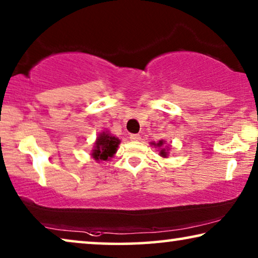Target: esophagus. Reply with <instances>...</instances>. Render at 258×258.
I'll list each match as a JSON object with an SVG mask.
<instances>
[{
	"label": "esophagus",
	"instance_id": "obj_1",
	"mask_svg": "<svg viewBox=\"0 0 258 258\" xmlns=\"http://www.w3.org/2000/svg\"><path fill=\"white\" fill-rule=\"evenodd\" d=\"M130 139L133 141H139V140H141V137L139 136V134H131Z\"/></svg>",
	"mask_w": 258,
	"mask_h": 258
}]
</instances>
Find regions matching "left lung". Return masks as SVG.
<instances>
[{"instance_id":"1","label":"left lung","mask_w":258,"mask_h":258,"mask_svg":"<svg viewBox=\"0 0 258 258\" xmlns=\"http://www.w3.org/2000/svg\"><path fill=\"white\" fill-rule=\"evenodd\" d=\"M153 145H156L157 147H161V146L164 145V141H163V140H160L159 142H157V144H153ZM167 152H168V151H166V149H164V148L161 149V152H160L161 156H163V157H167V155H168V153H167Z\"/></svg>"}]
</instances>
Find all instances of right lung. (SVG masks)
<instances>
[{
  "label": "right lung",
  "mask_w": 258,
  "mask_h": 258,
  "mask_svg": "<svg viewBox=\"0 0 258 258\" xmlns=\"http://www.w3.org/2000/svg\"><path fill=\"white\" fill-rule=\"evenodd\" d=\"M119 144L120 140L118 138L111 136L109 132H102L96 139L91 156L96 161L110 160L116 154Z\"/></svg>",
  "instance_id": "right-lung-1"
}]
</instances>
